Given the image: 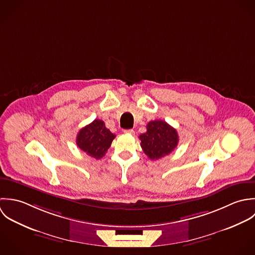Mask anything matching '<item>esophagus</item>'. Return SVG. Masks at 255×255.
Returning a JSON list of instances; mask_svg holds the SVG:
<instances>
[{"label":"esophagus","instance_id":"obj_1","mask_svg":"<svg viewBox=\"0 0 255 255\" xmlns=\"http://www.w3.org/2000/svg\"><path fill=\"white\" fill-rule=\"evenodd\" d=\"M124 133L126 134H130V135H133L135 133V131L133 129H127V130H124Z\"/></svg>","mask_w":255,"mask_h":255}]
</instances>
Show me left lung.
Instances as JSON below:
<instances>
[{"mask_svg":"<svg viewBox=\"0 0 255 255\" xmlns=\"http://www.w3.org/2000/svg\"><path fill=\"white\" fill-rule=\"evenodd\" d=\"M141 147L151 159H158L171 153L178 144L176 130L162 120L150 121L147 132L140 135Z\"/></svg>","mask_w":255,"mask_h":255,"instance_id":"1","label":"left lung"}]
</instances>
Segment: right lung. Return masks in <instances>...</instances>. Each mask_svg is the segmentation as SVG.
Wrapping results in <instances>:
<instances>
[{"instance_id": "obj_1", "label": "right lung", "mask_w": 255, "mask_h": 255, "mask_svg": "<svg viewBox=\"0 0 255 255\" xmlns=\"http://www.w3.org/2000/svg\"><path fill=\"white\" fill-rule=\"evenodd\" d=\"M114 138L115 135L105 127L104 122L96 119L80 130L76 143L82 151L99 159L107 152Z\"/></svg>"}]
</instances>
